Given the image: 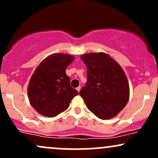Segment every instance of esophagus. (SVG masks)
<instances>
[{
  "label": "esophagus",
  "instance_id": "obj_1",
  "mask_svg": "<svg viewBox=\"0 0 158 158\" xmlns=\"http://www.w3.org/2000/svg\"><path fill=\"white\" fill-rule=\"evenodd\" d=\"M77 91H78V92L80 91V90H81V87H80V86L78 87V88H77Z\"/></svg>",
  "mask_w": 158,
  "mask_h": 158
}]
</instances>
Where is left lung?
Returning <instances> with one entry per match:
<instances>
[{"mask_svg": "<svg viewBox=\"0 0 158 158\" xmlns=\"http://www.w3.org/2000/svg\"><path fill=\"white\" fill-rule=\"evenodd\" d=\"M81 59L87 66L88 80L79 95L98 118L116 117L129 98V85L124 70L105 52L83 54Z\"/></svg>", "mask_w": 158, "mask_h": 158, "instance_id": "1", "label": "left lung"}]
</instances>
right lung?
Here are the masks:
<instances>
[{
	"label": "right lung",
	"mask_w": 158,
	"mask_h": 158,
	"mask_svg": "<svg viewBox=\"0 0 158 158\" xmlns=\"http://www.w3.org/2000/svg\"><path fill=\"white\" fill-rule=\"evenodd\" d=\"M74 60L70 54L53 53L40 63L27 88L29 101L41 115L56 117L68 109L78 91L70 85L67 67Z\"/></svg>",
	"instance_id": "obj_1"
}]
</instances>
